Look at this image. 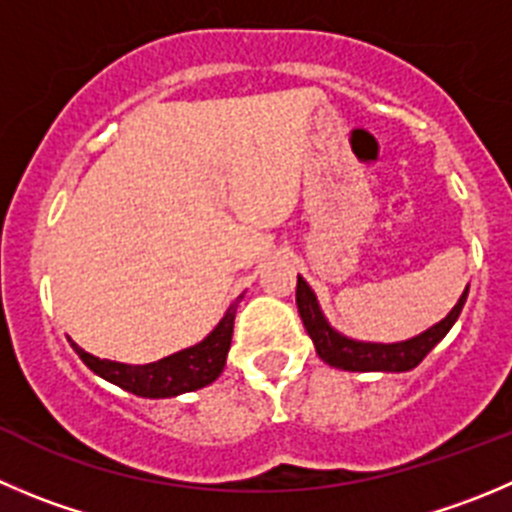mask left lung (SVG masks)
<instances>
[{
	"label": "left lung",
	"instance_id": "8db88e82",
	"mask_svg": "<svg viewBox=\"0 0 512 512\" xmlns=\"http://www.w3.org/2000/svg\"><path fill=\"white\" fill-rule=\"evenodd\" d=\"M470 289V286H467ZM467 289L452 306L450 314L435 326H430L427 332L417 334V337L407 339V342L397 344H377V342H357L344 334H339L326 316L321 314V306L316 301V294L304 279H296V306H299L301 321H304L306 332H309L311 342H314L316 354L324 359L326 364H332L337 369H347V372H410L415 369L427 354L435 349L450 332L452 324L460 316L462 306H465Z\"/></svg>",
	"mask_w": 512,
	"mask_h": 512
}]
</instances>
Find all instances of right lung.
Wrapping results in <instances>:
<instances>
[{
	"label": "right lung",
	"mask_w": 512,
	"mask_h": 512,
	"mask_svg": "<svg viewBox=\"0 0 512 512\" xmlns=\"http://www.w3.org/2000/svg\"><path fill=\"white\" fill-rule=\"evenodd\" d=\"M238 296L223 319L218 321L216 329L208 334L203 342L193 344L188 349L170 354V357L158 359L150 364H123V362H110V359H100L87 354L85 349L77 347L70 339L72 349L77 357L97 374V377L107 379V382L118 384L125 392H133L138 397L148 399H163V397H178L183 392H193L206 384L216 382L218 374L226 367V354L231 349L233 337V319H236Z\"/></svg>",
	"instance_id": "right-lung-1"
}]
</instances>
